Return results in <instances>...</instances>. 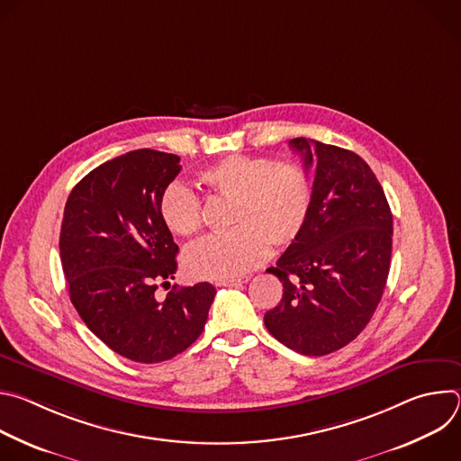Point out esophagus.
I'll return each mask as SVG.
<instances>
[{
	"mask_svg": "<svg viewBox=\"0 0 461 461\" xmlns=\"http://www.w3.org/2000/svg\"><path fill=\"white\" fill-rule=\"evenodd\" d=\"M249 281V276H240V277H233V279H226V281H221L217 283L219 286H239V285H244Z\"/></svg>",
	"mask_w": 461,
	"mask_h": 461,
	"instance_id": "1",
	"label": "esophagus"
}]
</instances>
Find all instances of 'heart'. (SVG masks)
<instances>
[{
	"mask_svg": "<svg viewBox=\"0 0 461 461\" xmlns=\"http://www.w3.org/2000/svg\"><path fill=\"white\" fill-rule=\"evenodd\" d=\"M208 194L231 201L226 233L189 246L184 267L196 279L226 281L246 274L267 255V244L286 248L297 240L312 208V180L292 162L233 155L199 175ZM164 226L176 237L203 228L199 196L184 184H169L158 201Z\"/></svg>",
	"mask_w": 461,
	"mask_h": 461,
	"instance_id": "heart-1",
	"label": "heart"
}]
</instances>
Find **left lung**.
<instances>
[{
	"instance_id": "1",
	"label": "left lung",
	"mask_w": 461,
	"mask_h": 461,
	"mask_svg": "<svg viewBox=\"0 0 461 461\" xmlns=\"http://www.w3.org/2000/svg\"><path fill=\"white\" fill-rule=\"evenodd\" d=\"M313 166L304 230L268 268L283 299L265 315L268 332L304 356L332 354L372 319L390 270L392 213L368 164L356 153L306 139L290 140Z\"/></svg>"
}]
</instances>
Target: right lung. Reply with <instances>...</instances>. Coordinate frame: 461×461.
<instances>
[{"instance_id": "right-lung-1", "label": "right lung", "mask_w": 461, "mask_h": 461, "mask_svg": "<svg viewBox=\"0 0 461 461\" xmlns=\"http://www.w3.org/2000/svg\"><path fill=\"white\" fill-rule=\"evenodd\" d=\"M180 157L137 149L87 173L65 204L59 257L71 303L113 352L160 363L204 330L217 290L176 288L158 301V285L176 272L178 246L158 213L162 191L180 173Z\"/></svg>"}]
</instances>
